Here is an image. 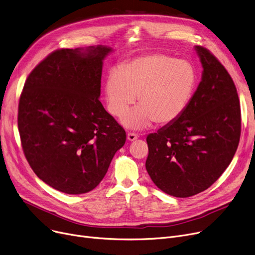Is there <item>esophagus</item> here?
Instances as JSON below:
<instances>
[{
    "instance_id": "obj_1",
    "label": "esophagus",
    "mask_w": 255,
    "mask_h": 255,
    "mask_svg": "<svg viewBox=\"0 0 255 255\" xmlns=\"http://www.w3.org/2000/svg\"><path fill=\"white\" fill-rule=\"evenodd\" d=\"M137 137H138V135L136 134V133H134V132H128L127 133V139L130 140V141H133V140L137 139Z\"/></svg>"
}]
</instances>
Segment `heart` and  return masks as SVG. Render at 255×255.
Returning <instances> with one entry per match:
<instances>
[{"label": "heart", "mask_w": 255, "mask_h": 255, "mask_svg": "<svg viewBox=\"0 0 255 255\" xmlns=\"http://www.w3.org/2000/svg\"><path fill=\"white\" fill-rule=\"evenodd\" d=\"M196 85L194 67L165 55H152L130 61L121 71L106 78V106L114 117H122L127 128L141 129L153 121L164 125L176 121L189 104Z\"/></svg>", "instance_id": "b5f03b06"}]
</instances>
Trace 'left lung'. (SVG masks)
Here are the masks:
<instances>
[{"instance_id":"obj_1","label":"left lung","mask_w":255,"mask_h":255,"mask_svg":"<svg viewBox=\"0 0 255 255\" xmlns=\"http://www.w3.org/2000/svg\"><path fill=\"white\" fill-rule=\"evenodd\" d=\"M203 78L184 113L146 137L145 168L154 184L176 197L208 189L230 165L241 136V107L230 73L213 53L195 46Z\"/></svg>"}]
</instances>
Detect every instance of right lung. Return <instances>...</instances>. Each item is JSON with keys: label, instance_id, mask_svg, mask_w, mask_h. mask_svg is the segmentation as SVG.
<instances>
[{"label": "right lung", "instance_id": "1", "mask_svg": "<svg viewBox=\"0 0 255 255\" xmlns=\"http://www.w3.org/2000/svg\"><path fill=\"white\" fill-rule=\"evenodd\" d=\"M111 50L97 45L52 51L20 94L23 154L40 180L67 194L97 187L126 141L124 128L99 100L102 61Z\"/></svg>", "mask_w": 255, "mask_h": 255}]
</instances>
